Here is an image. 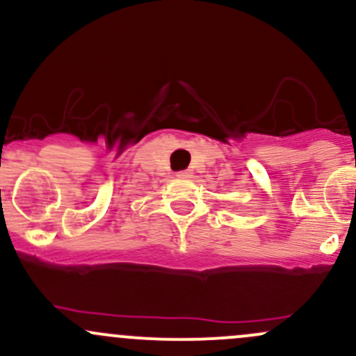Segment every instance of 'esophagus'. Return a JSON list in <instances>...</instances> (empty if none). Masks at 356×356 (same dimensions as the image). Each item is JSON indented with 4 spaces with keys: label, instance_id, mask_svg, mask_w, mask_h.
Wrapping results in <instances>:
<instances>
[{
    "label": "esophagus",
    "instance_id": "1",
    "mask_svg": "<svg viewBox=\"0 0 356 356\" xmlns=\"http://www.w3.org/2000/svg\"><path fill=\"white\" fill-rule=\"evenodd\" d=\"M178 178H192V171L185 170V171H178L177 173Z\"/></svg>",
    "mask_w": 356,
    "mask_h": 356
}]
</instances>
